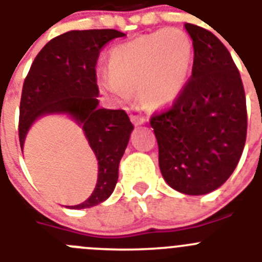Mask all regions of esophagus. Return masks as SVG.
Segmentation results:
<instances>
[{"mask_svg":"<svg viewBox=\"0 0 262 262\" xmlns=\"http://www.w3.org/2000/svg\"><path fill=\"white\" fill-rule=\"evenodd\" d=\"M130 119H132V123H133L134 125H141V124L146 123L145 116H142V115H132Z\"/></svg>","mask_w":262,"mask_h":262,"instance_id":"esophagus-1","label":"esophagus"}]
</instances>
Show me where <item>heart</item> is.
<instances>
[{"mask_svg":"<svg viewBox=\"0 0 262 262\" xmlns=\"http://www.w3.org/2000/svg\"><path fill=\"white\" fill-rule=\"evenodd\" d=\"M194 46L186 33L177 29L139 36L110 51L107 72L99 77L103 92L125 99L139 92L150 108L174 102L190 80Z\"/></svg>","mask_w":262,"mask_h":262,"instance_id":"b5f03b06","label":"heart"}]
</instances>
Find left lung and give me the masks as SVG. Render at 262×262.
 <instances>
[{
	"mask_svg": "<svg viewBox=\"0 0 262 262\" xmlns=\"http://www.w3.org/2000/svg\"><path fill=\"white\" fill-rule=\"evenodd\" d=\"M192 38V73L169 108L154 112L150 125L159 167L170 187L208 194L231 176L247 137V106L238 67L208 29L186 23Z\"/></svg>",
	"mask_w": 262,
	"mask_h": 262,
	"instance_id": "1",
	"label": "left lung"
}]
</instances>
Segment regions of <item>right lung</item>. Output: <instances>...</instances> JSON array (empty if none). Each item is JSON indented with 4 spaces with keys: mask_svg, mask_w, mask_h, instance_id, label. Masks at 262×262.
I'll return each mask as SVG.
<instances>
[{
    "mask_svg": "<svg viewBox=\"0 0 262 262\" xmlns=\"http://www.w3.org/2000/svg\"><path fill=\"white\" fill-rule=\"evenodd\" d=\"M125 33L116 29L70 31L49 41L31 66L19 108V141L23 148L29 126L46 114H68L82 125L98 159V180L89 199L71 208H89L114 191L119 163L133 124L124 110L98 107L97 67L104 45Z\"/></svg>",
    "mask_w": 262,
    "mask_h": 262,
    "instance_id": "right-lung-1",
    "label": "right lung"
}]
</instances>
